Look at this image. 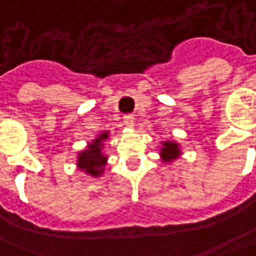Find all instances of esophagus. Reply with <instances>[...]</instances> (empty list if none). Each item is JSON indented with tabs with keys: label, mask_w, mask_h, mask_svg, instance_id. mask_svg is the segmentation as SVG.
Returning <instances> with one entry per match:
<instances>
[{
	"label": "esophagus",
	"mask_w": 256,
	"mask_h": 256,
	"mask_svg": "<svg viewBox=\"0 0 256 256\" xmlns=\"http://www.w3.org/2000/svg\"><path fill=\"white\" fill-rule=\"evenodd\" d=\"M123 123L128 126V128H133L134 124V116L130 115V114H128V115L123 116Z\"/></svg>",
	"instance_id": "34e87169"
}]
</instances>
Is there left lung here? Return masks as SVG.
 I'll list each match as a JSON object with an SVG mask.
<instances>
[{"mask_svg":"<svg viewBox=\"0 0 256 256\" xmlns=\"http://www.w3.org/2000/svg\"><path fill=\"white\" fill-rule=\"evenodd\" d=\"M160 156L164 162H173L174 159H178L182 155L180 151V146H178L176 141H165V142H160Z\"/></svg>","mask_w":256,"mask_h":256,"instance_id":"1","label":"left lung"}]
</instances>
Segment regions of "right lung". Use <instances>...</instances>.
<instances>
[{
    "instance_id": "right-lung-1",
    "label": "right lung",
    "mask_w": 256,
    "mask_h": 256,
    "mask_svg": "<svg viewBox=\"0 0 256 256\" xmlns=\"http://www.w3.org/2000/svg\"><path fill=\"white\" fill-rule=\"evenodd\" d=\"M105 140H108V132L100 134L97 138L88 142L84 151L78 152V168L92 178H100L104 173V166L106 165L108 156L102 152Z\"/></svg>"
}]
</instances>
